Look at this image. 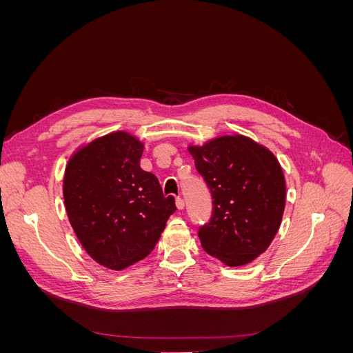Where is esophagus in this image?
Here are the masks:
<instances>
[{"label":"esophagus","mask_w":353,"mask_h":353,"mask_svg":"<svg viewBox=\"0 0 353 353\" xmlns=\"http://www.w3.org/2000/svg\"><path fill=\"white\" fill-rule=\"evenodd\" d=\"M175 203H176V209H178V210H183V209H184V206H185V203H184V200H183V199H181V197H178Z\"/></svg>","instance_id":"obj_1"}]
</instances>
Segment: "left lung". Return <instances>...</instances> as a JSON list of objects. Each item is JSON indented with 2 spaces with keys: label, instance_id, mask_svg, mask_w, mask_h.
<instances>
[{
  "label": "left lung",
  "instance_id": "left-lung-1",
  "mask_svg": "<svg viewBox=\"0 0 353 353\" xmlns=\"http://www.w3.org/2000/svg\"><path fill=\"white\" fill-rule=\"evenodd\" d=\"M187 150L213 199L212 218L199 230L201 248L227 266L253 262L281 225L285 178L279 159L241 134L190 144Z\"/></svg>",
  "mask_w": 353,
  "mask_h": 353
}]
</instances>
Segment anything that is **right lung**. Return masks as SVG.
Wrapping results in <instances>:
<instances>
[{
  "label": "right lung",
  "instance_id": "1",
  "mask_svg": "<svg viewBox=\"0 0 353 353\" xmlns=\"http://www.w3.org/2000/svg\"><path fill=\"white\" fill-rule=\"evenodd\" d=\"M144 143L126 131L94 138L70 156L63 197L70 225L91 258L122 271L150 253L176 210L140 166Z\"/></svg>",
  "mask_w": 353,
  "mask_h": 353
}]
</instances>
